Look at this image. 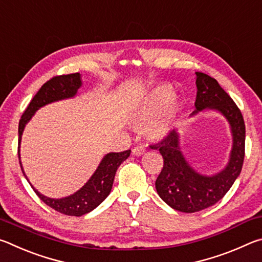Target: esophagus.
I'll return each mask as SVG.
<instances>
[{
    "label": "esophagus",
    "mask_w": 262,
    "mask_h": 262,
    "mask_svg": "<svg viewBox=\"0 0 262 262\" xmlns=\"http://www.w3.org/2000/svg\"><path fill=\"white\" fill-rule=\"evenodd\" d=\"M145 154V149L143 147H136L133 149V155L134 156H142V155Z\"/></svg>",
    "instance_id": "34e87169"
}]
</instances>
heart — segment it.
Returning a JSON list of instances; mask_svg holds the SVG:
<instances>
[{
	"label": "heart",
	"instance_id": "1",
	"mask_svg": "<svg viewBox=\"0 0 262 262\" xmlns=\"http://www.w3.org/2000/svg\"><path fill=\"white\" fill-rule=\"evenodd\" d=\"M172 98V90L167 85H159L148 92L132 111L129 122L135 129L149 125L145 129L150 141H162L173 127L179 104Z\"/></svg>",
	"mask_w": 262,
	"mask_h": 262
}]
</instances>
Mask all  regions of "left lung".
<instances>
[{"label": "left lung", "instance_id": "1", "mask_svg": "<svg viewBox=\"0 0 262 262\" xmlns=\"http://www.w3.org/2000/svg\"><path fill=\"white\" fill-rule=\"evenodd\" d=\"M196 99L192 117L205 111H216L227 119L232 135L229 162L215 174L199 173L186 161L180 148V134L172 130L161 143L150 145L159 150L164 165L156 180V190L162 200L176 210L196 212L219 202L241 174L245 156V123L241 110L215 78L195 73Z\"/></svg>", "mask_w": 262, "mask_h": 262}]
</instances>
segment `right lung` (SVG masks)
Returning a JSON list of instances; mask_svg holds the SVG:
<instances>
[{
	"mask_svg": "<svg viewBox=\"0 0 262 262\" xmlns=\"http://www.w3.org/2000/svg\"><path fill=\"white\" fill-rule=\"evenodd\" d=\"M82 86V76L79 73L70 74V75H61V76L53 77L50 81L46 82L40 88V90L37 92V95L31 100L28 108L21 115L18 126V158L19 164L23 171V174L29 181L25 172L23 170L20 162V142L21 135H23L24 128L28 125V122L32 119L34 113L37 111L54 101L74 98L77 95L78 89ZM130 150H126L122 152H110L105 155L99 163L98 167L96 168L95 173L90 177L82 188H79L77 192L69 195V196L61 199L48 198L46 195L38 192L32 185L35 194L40 198V200L46 203L48 207L61 212V214L68 216H82L88 214L98 207L106 198L108 196L112 189V185L114 181L115 173H117L118 167L121 165L123 161L129 157Z\"/></svg>",
	"mask_w": 262,
	"mask_h": 262,
	"instance_id": "obj_1",
	"label": "right lung"
}]
</instances>
